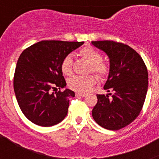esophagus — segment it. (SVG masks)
<instances>
[{
    "label": "esophagus",
    "mask_w": 159,
    "mask_h": 159,
    "mask_svg": "<svg viewBox=\"0 0 159 159\" xmlns=\"http://www.w3.org/2000/svg\"><path fill=\"white\" fill-rule=\"evenodd\" d=\"M75 95H76V96H80V97H85V96H86V94L80 93V92L76 93V94H75Z\"/></svg>",
    "instance_id": "34e87169"
}]
</instances>
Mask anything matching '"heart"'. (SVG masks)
Segmentation results:
<instances>
[{
    "label": "heart",
    "mask_w": 159,
    "mask_h": 159,
    "mask_svg": "<svg viewBox=\"0 0 159 159\" xmlns=\"http://www.w3.org/2000/svg\"><path fill=\"white\" fill-rule=\"evenodd\" d=\"M80 54L91 64V68L93 72L96 73L99 76H103L107 73V65L102 60V56L99 52L93 48L86 47L80 50ZM72 57L67 55L63 59L60 68L63 74L70 75L72 72ZM95 83V77L94 75L79 76L75 75L68 80V86L74 91L79 92H87L93 87Z\"/></svg>",
    "instance_id": "heart-1"
}]
</instances>
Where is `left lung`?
Returning a JSON list of instances; mask_svg holds the SVG:
<instances>
[{
    "label": "left lung",
    "mask_w": 159,
    "mask_h": 159,
    "mask_svg": "<svg viewBox=\"0 0 159 159\" xmlns=\"http://www.w3.org/2000/svg\"><path fill=\"white\" fill-rule=\"evenodd\" d=\"M92 43L109 58L110 69L103 88L113 93L97 95L92 117L103 128L119 130L134 121L143 108L148 88L147 67L139 53L127 44L111 40Z\"/></svg>",
    "instance_id": "obj_1"
}]
</instances>
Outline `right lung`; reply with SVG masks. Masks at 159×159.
Wrapping results in <instances>:
<instances>
[{"label":"right lung","mask_w":159,"mask_h":159,"mask_svg":"<svg viewBox=\"0 0 159 159\" xmlns=\"http://www.w3.org/2000/svg\"><path fill=\"white\" fill-rule=\"evenodd\" d=\"M84 42L42 40L24 50L16 63L13 88L20 110L29 120L41 127H51L64 120L69 98L75 92L52 89L67 85L60 68L63 59Z\"/></svg>","instance_id":"obj_1"}]
</instances>
